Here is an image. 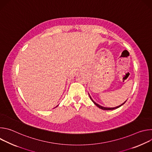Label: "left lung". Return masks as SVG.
Here are the masks:
<instances>
[{"label": "left lung", "mask_w": 152, "mask_h": 152, "mask_svg": "<svg viewBox=\"0 0 152 152\" xmlns=\"http://www.w3.org/2000/svg\"><path fill=\"white\" fill-rule=\"evenodd\" d=\"M89 96H90V94H89ZM90 99L93 101V102L94 103V104L95 105H96L98 107H99V108H100V109H102V110H115V109H117V108H118V107H120L121 106H122L123 104H124L125 103H126V102H124L123 104H120V105H119V106H117V107H103V106H100V105H99V104H97V103H96L92 99H91V96H90Z\"/></svg>", "instance_id": "left-lung-1"}]
</instances>
